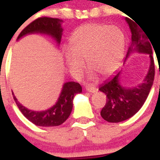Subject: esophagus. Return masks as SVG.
Masks as SVG:
<instances>
[{"label": "esophagus", "instance_id": "1", "mask_svg": "<svg viewBox=\"0 0 160 160\" xmlns=\"http://www.w3.org/2000/svg\"><path fill=\"white\" fill-rule=\"evenodd\" d=\"M86 90L89 92H95L97 89L93 84H88V85H86Z\"/></svg>", "mask_w": 160, "mask_h": 160}]
</instances>
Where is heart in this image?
<instances>
[{
  "instance_id": "b5f03b06",
  "label": "heart",
  "mask_w": 160,
  "mask_h": 160,
  "mask_svg": "<svg viewBox=\"0 0 160 160\" xmlns=\"http://www.w3.org/2000/svg\"><path fill=\"white\" fill-rule=\"evenodd\" d=\"M125 36L115 26L87 24L79 27L70 38V47H63V55L71 72L78 74L86 59L90 68L101 75L116 70L123 56Z\"/></svg>"
}]
</instances>
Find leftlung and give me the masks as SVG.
Returning a JSON list of instances; mask_svg holds the SVG:
<instances>
[{
	"mask_svg": "<svg viewBox=\"0 0 160 160\" xmlns=\"http://www.w3.org/2000/svg\"><path fill=\"white\" fill-rule=\"evenodd\" d=\"M131 32V43L129 47L126 59L137 52L147 54L150 57L149 70L142 83L135 87L126 88L121 83L122 70L116 72L100 86L99 90L106 95V104L101 109L102 118L109 122H120L134 116L142 108L149 95L155 77V64L152 56V47L147 34L135 21L126 18Z\"/></svg>",
	"mask_w": 160,
	"mask_h": 160,
	"instance_id": "8db88e82",
	"label": "left lung"
}]
</instances>
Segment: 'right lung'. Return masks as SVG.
<instances>
[{"mask_svg":"<svg viewBox=\"0 0 160 160\" xmlns=\"http://www.w3.org/2000/svg\"><path fill=\"white\" fill-rule=\"evenodd\" d=\"M62 22L63 20L59 18H52L47 17L39 18L26 26L21 32L17 40H19L28 34H42L51 36L59 45L63 30L61 26ZM81 92L82 88L79 83L74 81L66 82L63 84L56 103L49 109L42 111H34L27 109L18 101L13 92H12L19 110L26 118L36 126L49 127L59 126L68 118L72 113L75 96L81 93Z\"/></svg>","mask_w":160,"mask_h":160,"instance_id":"right-lung-1","label":"right lung"}]
</instances>
